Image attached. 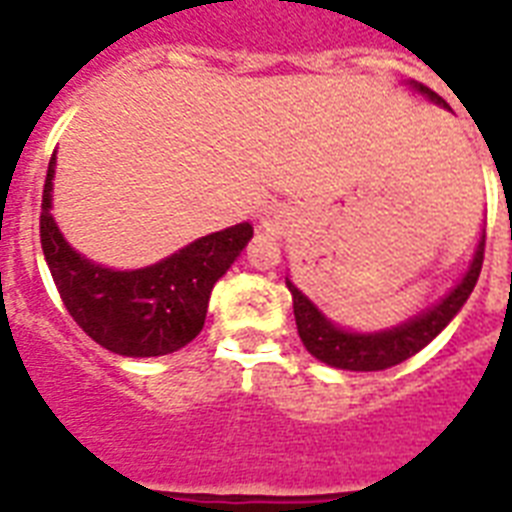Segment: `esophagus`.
Listing matches in <instances>:
<instances>
[{
  "label": "esophagus",
  "mask_w": 512,
  "mask_h": 512,
  "mask_svg": "<svg viewBox=\"0 0 512 512\" xmlns=\"http://www.w3.org/2000/svg\"><path fill=\"white\" fill-rule=\"evenodd\" d=\"M289 223H292V215L286 207H268L260 218V228L270 236H284L289 231Z\"/></svg>",
  "instance_id": "obj_1"
}]
</instances>
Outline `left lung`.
<instances>
[{"label": "left lung", "mask_w": 512, "mask_h": 512, "mask_svg": "<svg viewBox=\"0 0 512 512\" xmlns=\"http://www.w3.org/2000/svg\"><path fill=\"white\" fill-rule=\"evenodd\" d=\"M407 86L434 105L450 110V105L439 94L426 89L423 83L407 81ZM481 263H484V234L476 244L471 263L450 292L413 318H407L397 326L378 328V331H352V328L339 326L294 284L292 278L286 276V289L292 292L299 339L315 360L339 368V371H386L392 365H400L407 357H413L415 352H421L450 326V321L468 302L473 286L479 281Z\"/></svg>", "instance_id": "left-lung-1"}]
</instances>
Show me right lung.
<instances>
[{"instance_id": "1", "label": "right lung", "mask_w": 512, "mask_h": 512, "mask_svg": "<svg viewBox=\"0 0 512 512\" xmlns=\"http://www.w3.org/2000/svg\"><path fill=\"white\" fill-rule=\"evenodd\" d=\"M57 152L41 197V249L73 321L105 350L123 357H160L197 339L218 278L255 234L252 223L207 234L160 263L134 270L99 265L62 236L52 215Z\"/></svg>"}]
</instances>
